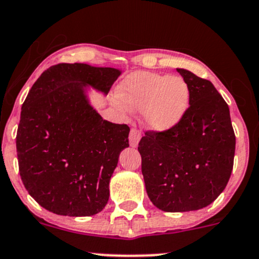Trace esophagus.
I'll use <instances>...</instances> for the list:
<instances>
[{"mask_svg": "<svg viewBox=\"0 0 259 259\" xmlns=\"http://www.w3.org/2000/svg\"><path fill=\"white\" fill-rule=\"evenodd\" d=\"M140 140H141V132L140 130L135 129V127H133L132 132H130V136H129L130 146L136 147L137 145H139Z\"/></svg>", "mask_w": 259, "mask_h": 259, "instance_id": "34e87169", "label": "esophagus"}]
</instances>
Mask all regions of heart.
Instances as JSON below:
<instances>
[{
	"label": "heart",
	"mask_w": 259,
	"mask_h": 259,
	"mask_svg": "<svg viewBox=\"0 0 259 259\" xmlns=\"http://www.w3.org/2000/svg\"><path fill=\"white\" fill-rule=\"evenodd\" d=\"M118 97L129 109L143 110V122L148 129L166 132L185 114L190 91L182 77L137 73L123 81Z\"/></svg>",
	"instance_id": "1"
}]
</instances>
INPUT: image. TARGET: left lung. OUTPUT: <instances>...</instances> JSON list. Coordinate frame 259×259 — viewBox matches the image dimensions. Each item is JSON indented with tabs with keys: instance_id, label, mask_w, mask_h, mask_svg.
<instances>
[{
	"instance_id": "1",
	"label": "left lung",
	"mask_w": 259,
	"mask_h": 259,
	"mask_svg": "<svg viewBox=\"0 0 259 259\" xmlns=\"http://www.w3.org/2000/svg\"><path fill=\"white\" fill-rule=\"evenodd\" d=\"M190 91V106L166 132L145 133L139 143L147 195L156 208L198 210L218 198L233 169L235 135L230 109L205 78L177 69Z\"/></svg>"
}]
</instances>
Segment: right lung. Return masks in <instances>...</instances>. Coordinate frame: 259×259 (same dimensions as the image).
<instances>
[{"label":"right lung","instance_id":"right-lung-1","mask_svg":"<svg viewBox=\"0 0 259 259\" xmlns=\"http://www.w3.org/2000/svg\"><path fill=\"white\" fill-rule=\"evenodd\" d=\"M120 71L58 63L42 73L21 107L16 134L19 172L28 194L57 215L91 217L109 201V183L130 127L88 103L84 86L104 93Z\"/></svg>","mask_w":259,"mask_h":259}]
</instances>
